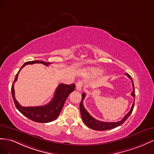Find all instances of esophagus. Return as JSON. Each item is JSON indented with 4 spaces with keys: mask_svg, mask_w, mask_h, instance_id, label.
Masks as SVG:
<instances>
[{
    "mask_svg": "<svg viewBox=\"0 0 154 154\" xmlns=\"http://www.w3.org/2000/svg\"><path fill=\"white\" fill-rule=\"evenodd\" d=\"M82 85H83V84H82V82H81V81L78 82L77 83V85H76V90L77 91H81V89H82Z\"/></svg>",
    "mask_w": 154,
    "mask_h": 154,
    "instance_id": "34e87169",
    "label": "esophagus"
}]
</instances>
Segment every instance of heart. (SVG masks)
<instances>
[{"instance_id":"obj_1","label":"heart","mask_w":154,"mask_h":154,"mask_svg":"<svg viewBox=\"0 0 154 154\" xmlns=\"http://www.w3.org/2000/svg\"><path fill=\"white\" fill-rule=\"evenodd\" d=\"M90 73L94 75H100L103 73V70L99 68H93L90 69Z\"/></svg>"}]
</instances>
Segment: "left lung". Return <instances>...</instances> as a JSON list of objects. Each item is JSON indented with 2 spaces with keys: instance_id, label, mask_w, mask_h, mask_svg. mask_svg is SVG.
I'll return each instance as SVG.
<instances>
[{
  "instance_id": "left-lung-1",
  "label": "left lung",
  "mask_w": 154,
  "mask_h": 154,
  "mask_svg": "<svg viewBox=\"0 0 154 154\" xmlns=\"http://www.w3.org/2000/svg\"><path fill=\"white\" fill-rule=\"evenodd\" d=\"M126 75L128 77L129 79L131 80V84H132L133 86V91L131 92V95L134 97V101H135V94H134V82L132 81V78L130 75L128 73H126ZM86 96V94L84 93L82 94V100L80 103V112H81V115L82 119L84 122V123L88 126L90 128L93 129L95 130H99V131H104V130H110L114 128H116L117 126H119L122 124H123L124 122L126 121L127 119L128 118V117L131 115V112L133 111L134 106V102L132 104V106H131L130 110L129 112L126 114V115L123 117V119L120 121L118 122H103V121H100L95 119L93 117H92L90 114L86 111V109L85 108L84 105H83L82 101L84 100L85 97Z\"/></svg>"
}]
</instances>
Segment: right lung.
<instances>
[{
    "mask_svg": "<svg viewBox=\"0 0 154 154\" xmlns=\"http://www.w3.org/2000/svg\"><path fill=\"white\" fill-rule=\"evenodd\" d=\"M35 63H41L46 65V66L50 64V63H46L40 60H33L26 62L21 67L18 73H17L14 82L17 81L19 72L22 68L27 64H33ZM14 82L13 83V85L11 86V94L17 109L21 113H23L24 116L29 119L30 120L37 122H41V123L51 122L58 117L64 106L66 100L68 95L73 91H74L75 87V85L74 84H60L57 88L54 97L48 104L41 106L24 107L20 106L15 97Z\"/></svg>",
    "mask_w": 154,
    "mask_h": 154,
    "instance_id": "1",
    "label": "right lung"
}]
</instances>
